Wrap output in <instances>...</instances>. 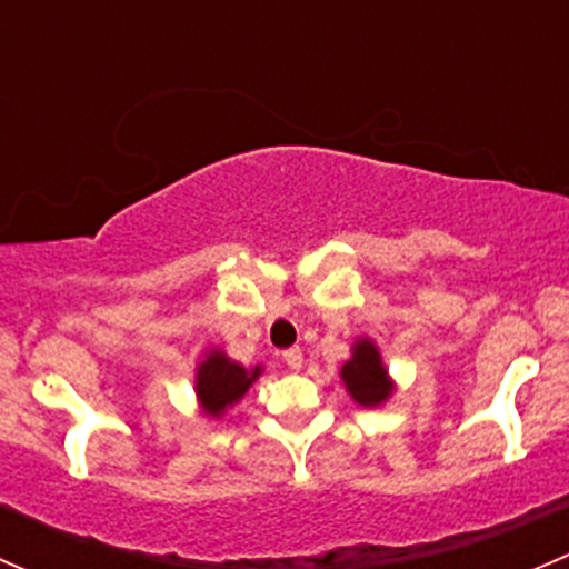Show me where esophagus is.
Here are the masks:
<instances>
[{
	"label": "esophagus",
	"mask_w": 569,
	"mask_h": 569,
	"mask_svg": "<svg viewBox=\"0 0 569 569\" xmlns=\"http://www.w3.org/2000/svg\"><path fill=\"white\" fill-rule=\"evenodd\" d=\"M283 360H286V366H289V369H300V366H302V349L300 347L286 349Z\"/></svg>",
	"instance_id": "1"
}]
</instances>
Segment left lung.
I'll use <instances>...</instances> for the list:
<instances>
[{"label":"left lung","instance_id":"8db88e82","mask_svg":"<svg viewBox=\"0 0 569 569\" xmlns=\"http://www.w3.org/2000/svg\"><path fill=\"white\" fill-rule=\"evenodd\" d=\"M341 380L347 382V391L363 407H375L391 396L386 369H382L380 352L371 341L355 343V355L349 363H343Z\"/></svg>","mask_w":569,"mask_h":569}]
</instances>
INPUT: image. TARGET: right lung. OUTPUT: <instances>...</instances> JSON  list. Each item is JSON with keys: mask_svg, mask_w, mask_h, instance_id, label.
<instances>
[{"mask_svg": "<svg viewBox=\"0 0 569 569\" xmlns=\"http://www.w3.org/2000/svg\"><path fill=\"white\" fill-rule=\"evenodd\" d=\"M261 369H242L222 352H211L198 369V396L209 416H220L228 405L239 401Z\"/></svg>", "mask_w": 569, "mask_h": 569, "instance_id": "obj_1", "label": "right lung"}]
</instances>
